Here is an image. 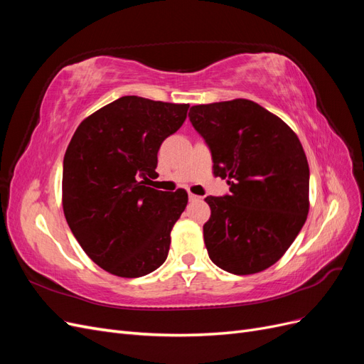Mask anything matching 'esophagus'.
I'll list each match as a JSON object with an SVG mask.
<instances>
[{
	"label": "esophagus",
	"mask_w": 364,
	"mask_h": 364,
	"mask_svg": "<svg viewBox=\"0 0 364 364\" xmlns=\"http://www.w3.org/2000/svg\"><path fill=\"white\" fill-rule=\"evenodd\" d=\"M188 199H190L191 202H196V200H200L202 197L197 196V194H193V193H188Z\"/></svg>",
	"instance_id": "1"
}]
</instances>
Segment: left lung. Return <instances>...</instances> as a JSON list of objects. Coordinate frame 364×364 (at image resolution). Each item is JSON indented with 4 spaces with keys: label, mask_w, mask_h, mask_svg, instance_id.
<instances>
[{
    "label": "left lung",
    "mask_w": 364,
    "mask_h": 364,
    "mask_svg": "<svg viewBox=\"0 0 364 364\" xmlns=\"http://www.w3.org/2000/svg\"><path fill=\"white\" fill-rule=\"evenodd\" d=\"M229 193L208 196L203 238L211 261L229 273L266 270L306 220L310 168L301 141L281 118L245 98L190 109Z\"/></svg>",
    "instance_id": "8db88e82"
}]
</instances>
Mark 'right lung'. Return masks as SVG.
I'll use <instances>...</instances> for the list:
<instances>
[{
	"label": "right lung",
	"mask_w": 364,
	"mask_h": 364,
	"mask_svg": "<svg viewBox=\"0 0 364 364\" xmlns=\"http://www.w3.org/2000/svg\"><path fill=\"white\" fill-rule=\"evenodd\" d=\"M188 107L121 97L83 119L65 153V218L86 255L117 277H144L167 259L188 194L146 185L158 174L162 141Z\"/></svg>",
	"instance_id": "right-lung-1"
}]
</instances>
